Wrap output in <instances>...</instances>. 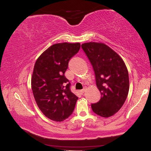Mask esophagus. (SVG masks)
Segmentation results:
<instances>
[{
  "instance_id": "obj_1",
  "label": "esophagus",
  "mask_w": 151,
  "mask_h": 151,
  "mask_svg": "<svg viewBox=\"0 0 151 151\" xmlns=\"http://www.w3.org/2000/svg\"><path fill=\"white\" fill-rule=\"evenodd\" d=\"M84 92H85V88H84V89H83V90H81V91H80V92L81 93V94H84Z\"/></svg>"
}]
</instances>
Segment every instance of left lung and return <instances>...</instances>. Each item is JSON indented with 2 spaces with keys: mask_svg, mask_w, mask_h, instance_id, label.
<instances>
[{
  "mask_svg": "<svg viewBox=\"0 0 151 151\" xmlns=\"http://www.w3.org/2000/svg\"><path fill=\"white\" fill-rule=\"evenodd\" d=\"M81 47L92 65L102 95L99 102L91 105L92 111L100 116L110 117L119 110L127 97V68L119 55L104 43H85Z\"/></svg>",
  "mask_w": 151,
  "mask_h": 151,
  "instance_id": "1",
  "label": "left lung"
}]
</instances>
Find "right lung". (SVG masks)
<instances>
[{
    "instance_id": "add662e5",
    "label": "right lung",
    "mask_w": 151,
    "mask_h": 151,
    "mask_svg": "<svg viewBox=\"0 0 151 151\" xmlns=\"http://www.w3.org/2000/svg\"><path fill=\"white\" fill-rule=\"evenodd\" d=\"M80 48L79 43L53 44L35 63L32 78L33 94L40 110L53 121H63L75 109L78 98L70 91V83L65 73L70 59Z\"/></svg>"
}]
</instances>
